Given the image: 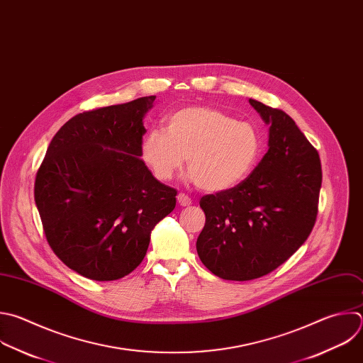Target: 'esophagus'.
<instances>
[{
	"label": "esophagus",
	"mask_w": 363,
	"mask_h": 363,
	"mask_svg": "<svg viewBox=\"0 0 363 363\" xmlns=\"http://www.w3.org/2000/svg\"><path fill=\"white\" fill-rule=\"evenodd\" d=\"M177 199H178V203L181 206H189L192 203V199L188 195H185V194H178Z\"/></svg>",
	"instance_id": "34e87169"
}]
</instances>
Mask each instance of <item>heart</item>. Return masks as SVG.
Listing matches in <instances>:
<instances>
[{"mask_svg":"<svg viewBox=\"0 0 363 363\" xmlns=\"http://www.w3.org/2000/svg\"><path fill=\"white\" fill-rule=\"evenodd\" d=\"M262 150L258 130L211 106H188L165 119V131L152 128L141 140V157L152 174L169 181L182 168L206 192L228 191L255 168Z\"/></svg>","mask_w":363,"mask_h":363,"instance_id":"1","label":"heart"}]
</instances>
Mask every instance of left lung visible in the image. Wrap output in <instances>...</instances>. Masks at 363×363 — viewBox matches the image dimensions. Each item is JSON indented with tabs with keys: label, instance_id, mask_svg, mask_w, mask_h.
Here are the masks:
<instances>
[{
	"label": "left lung",
	"instance_id": "1",
	"mask_svg": "<svg viewBox=\"0 0 363 363\" xmlns=\"http://www.w3.org/2000/svg\"><path fill=\"white\" fill-rule=\"evenodd\" d=\"M269 125L268 151L239 185L202 196L205 226L196 239L202 264L226 281L268 275L308 239L318 213V151L281 109L250 98Z\"/></svg>",
	"mask_w": 363,
	"mask_h": 363
}]
</instances>
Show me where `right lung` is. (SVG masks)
<instances>
[{
    "instance_id": "add662e5",
    "label": "right lung",
    "mask_w": 363,
    "mask_h": 363,
    "mask_svg": "<svg viewBox=\"0 0 363 363\" xmlns=\"http://www.w3.org/2000/svg\"><path fill=\"white\" fill-rule=\"evenodd\" d=\"M155 95L75 115L54 135L34 198L55 255L92 281H115L144 259L177 191L141 160Z\"/></svg>"
}]
</instances>
